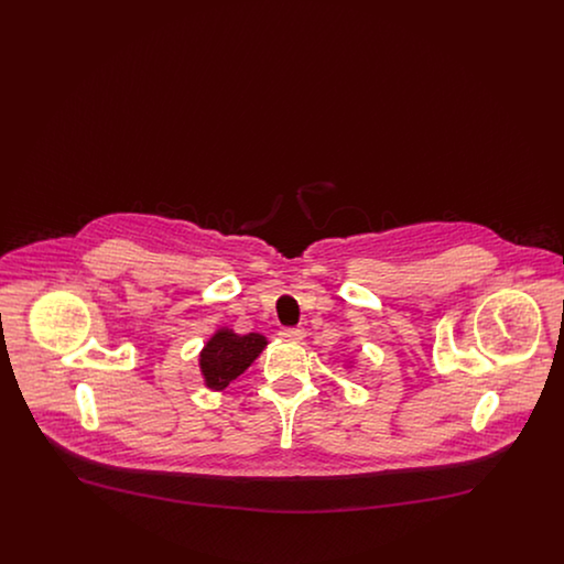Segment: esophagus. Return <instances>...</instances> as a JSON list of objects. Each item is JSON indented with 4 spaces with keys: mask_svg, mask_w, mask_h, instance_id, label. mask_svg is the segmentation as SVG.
<instances>
[{
    "mask_svg": "<svg viewBox=\"0 0 564 564\" xmlns=\"http://www.w3.org/2000/svg\"><path fill=\"white\" fill-rule=\"evenodd\" d=\"M279 336L283 340H288V343H300L304 338V329H300V327H283Z\"/></svg>",
    "mask_w": 564,
    "mask_h": 564,
    "instance_id": "1",
    "label": "esophagus"
}]
</instances>
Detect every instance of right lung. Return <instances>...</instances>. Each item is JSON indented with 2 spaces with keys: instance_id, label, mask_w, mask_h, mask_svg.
<instances>
[{
  "instance_id": "obj_1",
  "label": "right lung",
  "mask_w": 564,
  "mask_h": 564,
  "mask_svg": "<svg viewBox=\"0 0 564 564\" xmlns=\"http://www.w3.org/2000/svg\"><path fill=\"white\" fill-rule=\"evenodd\" d=\"M269 340L262 334H237L230 327L215 329L214 336L198 355L200 375L205 378V387L212 391H224L232 380L260 357L267 349Z\"/></svg>"
}]
</instances>
